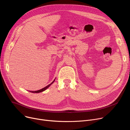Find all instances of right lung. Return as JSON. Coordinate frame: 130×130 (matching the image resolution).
I'll list each match as a JSON object with an SVG mask.
<instances>
[{"instance_id":"obj_1","label":"right lung","mask_w":130,"mask_h":130,"mask_svg":"<svg viewBox=\"0 0 130 130\" xmlns=\"http://www.w3.org/2000/svg\"><path fill=\"white\" fill-rule=\"evenodd\" d=\"M55 80V79L53 80V82H52L50 84L48 85H47V86H46V87H45L43 88L42 89H40V90H39L36 91H30V92H32V93H40V92H43V91H44L45 90H46L48 87H50V86H51V85L52 84H53V83L54 82Z\"/></svg>"}]
</instances>
